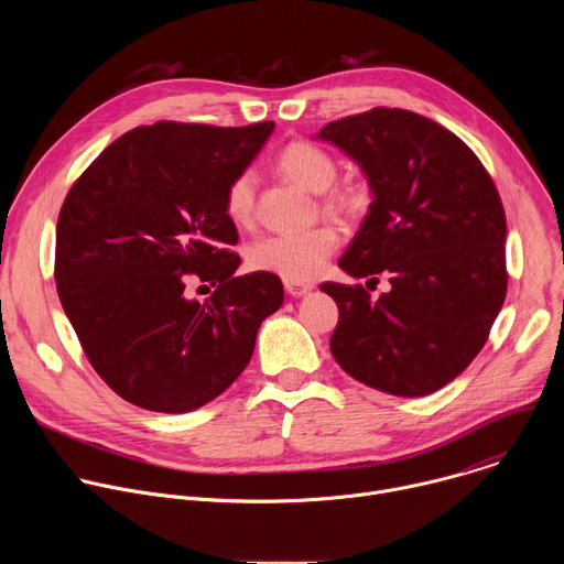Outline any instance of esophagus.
I'll return each mask as SVG.
<instances>
[{"instance_id":"1","label":"esophagus","mask_w":564,"mask_h":564,"mask_svg":"<svg viewBox=\"0 0 564 564\" xmlns=\"http://www.w3.org/2000/svg\"><path fill=\"white\" fill-rule=\"evenodd\" d=\"M312 283H296V281H285V292L290 296H305L312 292Z\"/></svg>"}]
</instances>
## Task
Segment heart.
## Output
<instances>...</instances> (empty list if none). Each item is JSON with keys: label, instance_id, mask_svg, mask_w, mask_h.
Returning a JSON list of instances; mask_svg holds the SVG:
<instances>
[{"label": "heart", "instance_id": "heart-1", "mask_svg": "<svg viewBox=\"0 0 564 564\" xmlns=\"http://www.w3.org/2000/svg\"><path fill=\"white\" fill-rule=\"evenodd\" d=\"M276 172L299 187L324 194L337 178V160L312 142L285 144L276 160ZM326 207L337 214H355L366 205L359 187H339L326 196ZM257 205V176L240 172L225 189V212L234 223H248ZM339 246V231L330 225H316L303 231L265 236L250 248V265L259 272L276 274L285 281L305 283L318 276Z\"/></svg>", "mask_w": 564, "mask_h": 564}]
</instances>
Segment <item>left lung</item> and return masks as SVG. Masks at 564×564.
Listing matches in <instances>:
<instances>
[{
  "label": "left lung",
  "mask_w": 564,
  "mask_h": 564,
  "mask_svg": "<svg viewBox=\"0 0 564 564\" xmlns=\"http://www.w3.org/2000/svg\"><path fill=\"white\" fill-rule=\"evenodd\" d=\"M361 167L372 203L339 268L390 292L324 283L339 307L330 337L357 381L422 397L453 381L487 344L507 294V218L477 155L442 124L377 107L316 133Z\"/></svg>",
  "instance_id": "8db88e82"
}]
</instances>
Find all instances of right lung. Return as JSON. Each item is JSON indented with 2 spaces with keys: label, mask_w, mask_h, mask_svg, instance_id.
<instances>
[{
  "label": "right lung",
  "mask_w": 564,
  "mask_h": 564,
  "mask_svg": "<svg viewBox=\"0 0 564 564\" xmlns=\"http://www.w3.org/2000/svg\"><path fill=\"white\" fill-rule=\"evenodd\" d=\"M274 122H155L111 142L75 181L55 231V283L91 366L129 404L189 413L252 359L263 318L283 303L276 274L236 276L227 185ZM189 278L217 285L198 304Z\"/></svg>",
  "instance_id": "obj_1"
}]
</instances>
